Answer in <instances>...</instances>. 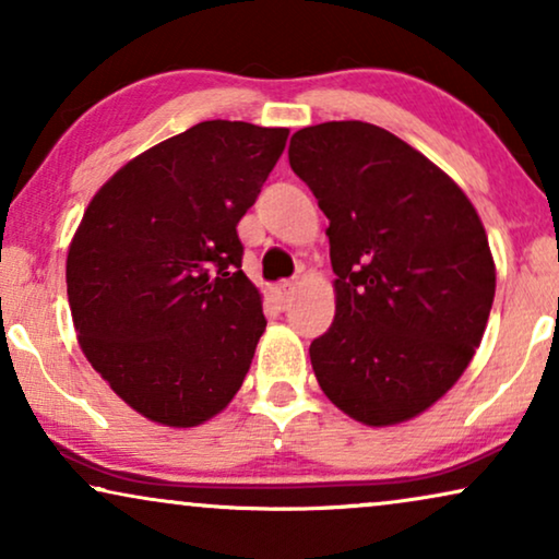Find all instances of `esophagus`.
<instances>
[{
    "instance_id": "34e87169",
    "label": "esophagus",
    "mask_w": 559,
    "mask_h": 559,
    "mask_svg": "<svg viewBox=\"0 0 559 559\" xmlns=\"http://www.w3.org/2000/svg\"><path fill=\"white\" fill-rule=\"evenodd\" d=\"M274 293V300H277V305L282 310L289 308V302H293L295 297V282H280V285L272 287Z\"/></svg>"
}]
</instances>
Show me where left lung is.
Wrapping results in <instances>:
<instances>
[{
  "instance_id": "1",
  "label": "left lung",
  "mask_w": 559,
  "mask_h": 559,
  "mask_svg": "<svg viewBox=\"0 0 559 559\" xmlns=\"http://www.w3.org/2000/svg\"><path fill=\"white\" fill-rule=\"evenodd\" d=\"M287 155L331 221L335 318L310 343L318 384L358 423H404L484 338L496 293L484 224L440 167L366 121L305 127Z\"/></svg>"
}]
</instances>
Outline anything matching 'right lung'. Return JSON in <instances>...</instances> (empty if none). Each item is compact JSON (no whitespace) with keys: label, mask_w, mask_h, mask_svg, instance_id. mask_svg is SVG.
<instances>
[{"label":"right lung","mask_w":559,"mask_h":559,"mask_svg":"<svg viewBox=\"0 0 559 559\" xmlns=\"http://www.w3.org/2000/svg\"><path fill=\"white\" fill-rule=\"evenodd\" d=\"M287 134L201 121L127 163L83 213L66 264L75 333L152 423L201 425L243 384L266 318L236 224Z\"/></svg>","instance_id":"add662e5"}]
</instances>
